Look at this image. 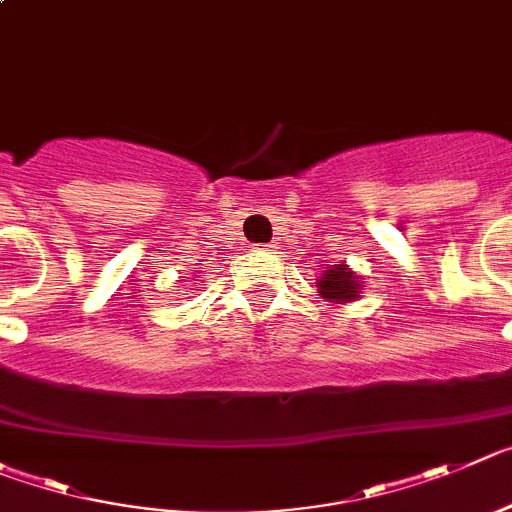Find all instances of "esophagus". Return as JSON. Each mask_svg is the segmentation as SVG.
Returning a JSON list of instances; mask_svg holds the SVG:
<instances>
[{
  "mask_svg": "<svg viewBox=\"0 0 512 512\" xmlns=\"http://www.w3.org/2000/svg\"><path fill=\"white\" fill-rule=\"evenodd\" d=\"M275 247H278V242H267V245H257V250L270 252V250H275Z\"/></svg>",
  "mask_w": 512,
  "mask_h": 512,
  "instance_id": "34e87169",
  "label": "esophagus"
}]
</instances>
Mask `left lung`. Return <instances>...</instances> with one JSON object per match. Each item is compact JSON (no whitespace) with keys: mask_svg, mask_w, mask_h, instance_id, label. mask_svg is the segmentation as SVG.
Listing matches in <instances>:
<instances>
[{"mask_svg":"<svg viewBox=\"0 0 512 512\" xmlns=\"http://www.w3.org/2000/svg\"><path fill=\"white\" fill-rule=\"evenodd\" d=\"M319 293L324 298H329V301H354L359 293L357 275L347 265L324 270V275L319 280Z\"/></svg>","mask_w":512,"mask_h":512,"instance_id":"8db88e82","label":"left lung"}]
</instances>
